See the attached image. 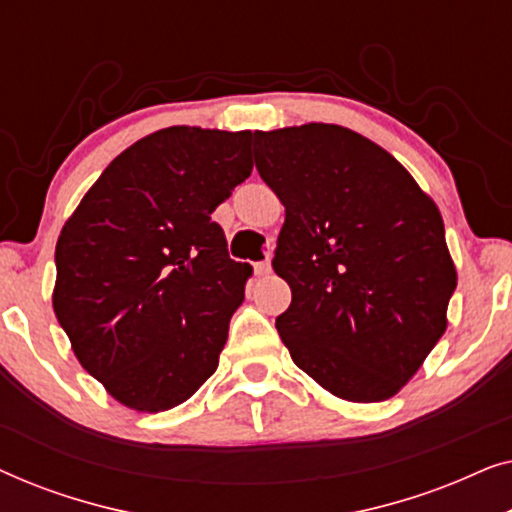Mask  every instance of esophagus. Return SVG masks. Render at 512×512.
I'll list each match as a JSON object with an SVG mask.
<instances>
[{"mask_svg": "<svg viewBox=\"0 0 512 512\" xmlns=\"http://www.w3.org/2000/svg\"><path fill=\"white\" fill-rule=\"evenodd\" d=\"M254 272L258 277H263V275H270L272 272V265L268 263V261H261V263H254Z\"/></svg>", "mask_w": 512, "mask_h": 512, "instance_id": "esophagus-1", "label": "esophagus"}]
</instances>
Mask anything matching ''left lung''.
I'll use <instances>...</instances> for the list:
<instances>
[{"label": "left lung", "instance_id": "obj_1", "mask_svg": "<svg viewBox=\"0 0 512 512\" xmlns=\"http://www.w3.org/2000/svg\"><path fill=\"white\" fill-rule=\"evenodd\" d=\"M254 156L286 209L272 258L291 286L279 338L331 394L387 401L445 333L457 289L436 202L342 125L256 132Z\"/></svg>", "mask_w": 512, "mask_h": 512}]
</instances>
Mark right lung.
<instances>
[{
	"label": "right lung",
	"mask_w": 512,
	"mask_h": 512,
	"mask_svg": "<svg viewBox=\"0 0 512 512\" xmlns=\"http://www.w3.org/2000/svg\"><path fill=\"white\" fill-rule=\"evenodd\" d=\"M249 130L174 125L111 160L55 247L53 310L118 403L163 412L219 366L251 265L212 212L254 170Z\"/></svg>",
	"instance_id": "obj_1"
}]
</instances>
